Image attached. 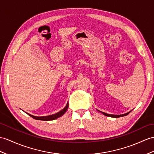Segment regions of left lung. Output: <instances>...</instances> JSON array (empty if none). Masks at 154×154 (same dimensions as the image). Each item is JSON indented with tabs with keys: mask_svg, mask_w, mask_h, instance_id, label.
I'll return each instance as SVG.
<instances>
[{
	"mask_svg": "<svg viewBox=\"0 0 154 154\" xmlns=\"http://www.w3.org/2000/svg\"><path fill=\"white\" fill-rule=\"evenodd\" d=\"M97 110H98L99 112H100V113H102L103 115L106 116H108V117H111V118H119V117H122V116H127L128 115L130 112H131V110L129 112H127V113H125V114H120V115H114V114H107V113H105V112H101L99 110L96 109Z\"/></svg>",
	"mask_w": 154,
	"mask_h": 154,
	"instance_id": "left-lung-1",
	"label": "left lung"
}]
</instances>
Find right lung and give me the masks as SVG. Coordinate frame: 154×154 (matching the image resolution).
<instances>
[{"label": "right lung", "mask_w": 154, "mask_h": 154, "mask_svg": "<svg viewBox=\"0 0 154 154\" xmlns=\"http://www.w3.org/2000/svg\"><path fill=\"white\" fill-rule=\"evenodd\" d=\"M68 108H69V103H67L65 107L63 108V110H61V111L58 112L57 113H56V114L50 115V116H33V115H31L30 114H28V113H27V112H26V113H27L29 116H31V117H32V118L37 119V120L51 121V120H54V119H57L59 117H61V116H62L63 114L65 113L66 111L67 110V109H68Z\"/></svg>", "instance_id": "add662e5"}]
</instances>
